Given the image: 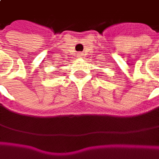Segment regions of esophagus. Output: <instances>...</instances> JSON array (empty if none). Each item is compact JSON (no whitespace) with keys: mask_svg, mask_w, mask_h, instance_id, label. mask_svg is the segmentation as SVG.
Masks as SVG:
<instances>
[{"mask_svg":"<svg viewBox=\"0 0 159 159\" xmlns=\"http://www.w3.org/2000/svg\"><path fill=\"white\" fill-rule=\"evenodd\" d=\"M77 57H83V54L82 53H78V54H77Z\"/></svg>","mask_w":159,"mask_h":159,"instance_id":"34e87169","label":"esophagus"}]
</instances>
